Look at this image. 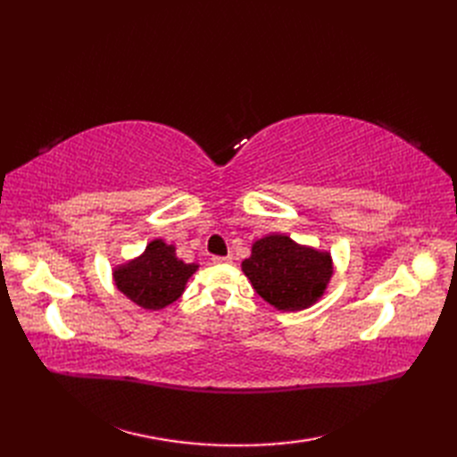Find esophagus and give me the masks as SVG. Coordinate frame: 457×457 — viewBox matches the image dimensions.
Wrapping results in <instances>:
<instances>
[{
	"instance_id": "obj_1",
	"label": "esophagus",
	"mask_w": 457,
	"mask_h": 457,
	"mask_svg": "<svg viewBox=\"0 0 457 457\" xmlns=\"http://www.w3.org/2000/svg\"><path fill=\"white\" fill-rule=\"evenodd\" d=\"M212 261L215 262V265H225V262H232V257H230V255H227V257H219V255H215Z\"/></svg>"
}]
</instances>
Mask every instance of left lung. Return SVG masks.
<instances>
[{
	"label": "left lung",
	"instance_id": "left-lung-1",
	"mask_svg": "<svg viewBox=\"0 0 457 457\" xmlns=\"http://www.w3.org/2000/svg\"><path fill=\"white\" fill-rule=\"evenodd\" d=\"M242 270L255 292L278 311H303L320 299L334 276L329 252L303 245L286 234H267L252 245Z\"/></svg>",
	"mask_w": 457,
	"mask_h": 457
}]
</instances>
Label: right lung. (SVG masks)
I'll return each instance as SVG.
<instances>
[{"instance_id": "add662e5", "label": "right lung", "mask_w": 457, "mask_h": 457, "mask_svg": "<svg viewBox=\"0 0 457 457\" xmlns=\"http://www.w3.org/2000/svg\"><path fill=\"white\" fill-rule=\"evenodd\" d=\"M198 270V262H185L173 244L162 238L146 244L145 252L114 267L112 278L120 292L135 305L160 311L183 295L187 282Z\"/></svg>"}]
</instances>
